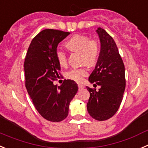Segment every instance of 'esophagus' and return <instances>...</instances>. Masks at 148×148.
I'll use <instances>...</instances> for the list:
<instances>
[{
	"label": "esophagus",
	"mask_w": 148,
	"mask_h": 148,
	"mask_svg": "<svg viewBox=\"0 0 148 148\" xmlns=\"http://www.w3.org/2000/svg\"><path fill=\"white\" fill-rule=\"evenodd\" d=\"M78 88H79V89H82L84 88V86L82 85V84L79 83V84H78Z\"/></svg>",
	"instance_id": "obj_1"
}]
</instances>
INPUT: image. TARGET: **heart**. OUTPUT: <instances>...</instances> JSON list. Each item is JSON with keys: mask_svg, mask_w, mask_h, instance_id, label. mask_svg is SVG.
<instances>
[{"mask_svg": "<svg viewBox=\"0 0 148 148\" xmlns=\"http://www.w3.org/2000/svg\"><path fill=\"white\" fill-rule=\"evenodd\" d=\"M66 46L71 51H78L82 54V62L93 66L97 62L99 56V46L95 40H90L86 36L76 34L66 42ZM56 58L59 64L64 66L67 64V55L62 49L56 51ZM88 75L86 68H75L67 73V77L76 82H80Z\"/></svg>", "mask_w": 148, "mask_h": 148, "instance_id": "1", "label": "heart"}]
</instances>
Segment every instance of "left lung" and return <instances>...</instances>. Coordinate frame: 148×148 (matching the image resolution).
I'll return each instance as SVG.
<instances>
[{
	"label": "left lung",
	"instance_id": "obj_1",
	"mask_svg": "<svg viewBox=\"0 0 148 148\" xmlns=\"http://www.w3.org/2000/svg\"><path fill=\"white\" fill-rule=\"evenodd\" d=\"M96 32L100 40V52L88 80L90 83L95 82L100 88L97 91L87 87L90 93L87 110L93 119L104 121L112 117L120 106L125 89V73L114 39L102 28Z\"/></svg>",
	"mask_w": 148,
	"mask_h": 148
}]
</instances>
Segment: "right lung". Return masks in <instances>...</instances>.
I'll list each match as a JSON object with an SVG mask.
<instances>
[{
  "label": "right lung",
  "instance_id": "obj_1",
  "mask_svg": "<svg viewBox=\"0 0 148 148\" xmlns=\"http://www.w3.org/2000/svg\"><path fill=\"white\" fill-rule=\"evenodd\" d=\"M69 34L55 29L42 30L33 38L25 58L28 94L39 114L51 122L66 119L69 104L78 90L77 84L71 79H65L60 86L53 83L60 76L57 48Z\"/></svg>",
  "mask_w": 148,
  "mask_h": 148
}]
</instances>
